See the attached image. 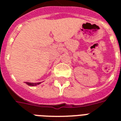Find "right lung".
Masks as SVG:
<instances>
[{"label":"right lung","instance_id":"add662e5","mask_svg":"<svg viewBox=\"0 0 121 121\" xmlns=\"http://www.w3.org/2000/svg\"><path fill=\"white\" fill-rule=\"evenodd\" d=\"M26 84H28V86H37L39 84H41V82H38V83H30V82H26Z\"/></svg>","mask_w":121,"mask_h":121}]
</instances>
